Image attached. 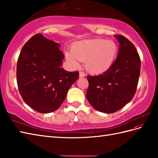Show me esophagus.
<instances>
[{"mask_svg":"<svg viewBox=\"0 0 158 158\" xmlns=\"http://www.w3.org/2000/svg\"><path fill=\"white\" fill-rule=\"evenodd\" d=\"M85 74L84 72H83V71L79 72V77H85Z\"/></svg>","mask_w":158,"mask_h":158,"instance_id":"1","label":"esophagus"}]
</instances>
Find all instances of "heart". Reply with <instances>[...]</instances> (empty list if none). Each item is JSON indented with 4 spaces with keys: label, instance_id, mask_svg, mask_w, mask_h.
I'll return each mask as SVG.
<instances>
[{
    "label": "heart",
    "instance_id": "obj_1",
    "mask_svg": "<svg viewBox=\"0 0 158 158\" xmlns=\"http://www.w3.org/2000/svg\"><path fill=\"white\" fill-rule=\"evenodd\" d=\"M117 52L118 47L112 40L94 39L76 43L72 53L67 52L66 56L74 67H78L79 61H85L88 71L100 74L111 67Z\"/></svg>",
    "mask_w": 158,
    "mask_h": 158
}]
</instances>
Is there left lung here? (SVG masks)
Returning a JSON list of instances; mask_svg holds the SVG:
<instances>
[{"label":"left lung","mask_w":158,"mask_h":158,"mask_svg":"<svg viewBox=\"0 0 158 158\" xmlns=\"http://www.w3.org/2000/svg\"><path fill=\"white\" fill-rule=\"evenodd\" d=\"M115 37L120 45L111 67L102 75L87 76V100L98 111L108 114L119 110L133 99L141 70V59L133 44L122 35Z\"/></svg>","instance_id":"obj_1"}]
</instances>
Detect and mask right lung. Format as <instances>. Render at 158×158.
I'll use <instances>...</instances> for the list:
<instances>
[{
  "mask_svg": "<svg viewBox=\"0 0 158 158\" xmlns=\"http://www.w3.org/2000/svg\"><path fill=\"white\" fill-rule=\"evenodd\" d=\"M59 44L34 35L21 49L17 64V83L25 104L40 113L60 107L79 72L61 68L64 56Z\"/></svg>",
  "mask_w": 158,
  "mask_h": 158,
  "instance_id": "add662e5",
  "label": "right lung"
}]
</instances>
